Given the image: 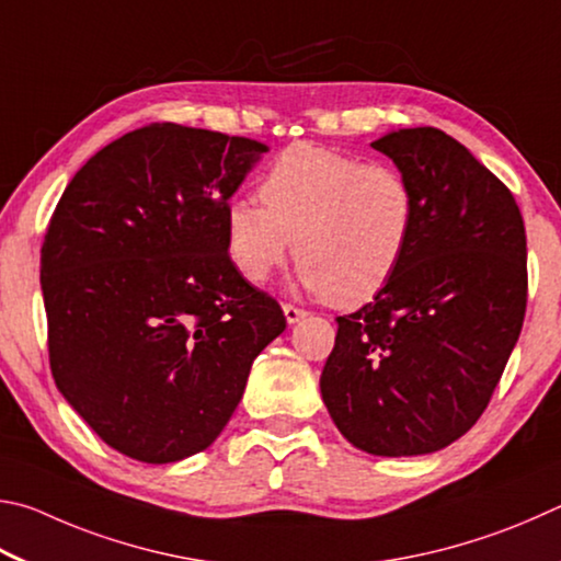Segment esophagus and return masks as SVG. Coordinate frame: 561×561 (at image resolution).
<instances>
[{
    "label": "esophagus",
    "instance_id": "1",
    "mask_svg": "<svg viewBox=\"0 0 561 561\" xmlns=\"http://www.w3.org/2000/svg\"><path fill=\"white\" fill-rule=\"evenodd\" d=\"M283 316H286L288 325H296V322H300L302 318H306V310H300L296 306H283Z\"/></svg>",
    "mask_w": 561,
    "mask_h": 561
}]
</instances>
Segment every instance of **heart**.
Masks as SVG:
<instances>
[{"label":"heart","mask_w":561,"mask_h":561,"mask_svg":"<svg viewBox=\"0 0 561 561\" xmlns=\"http://www.w3.org/2000/svg\"><path fill=\"white\" fill-rule=\"evenodd\" d=\"M261 204L233 199L224 236L245 280L265 283L296 251L298 286L340 308L369 302L404 265L419 202L404 172L298 142L271 162Z\"/></svg>","instance_id":"b5f03b06"}]
</instances>
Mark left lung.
<instances>
[{"label":"left lung","instance_id":"left-lung-1","mask_svg":"<svg viewBox=\"0 0 561 561\" xmlns=\"http://www.w3.org/2000/svg\"><path fill=\"white\" fill-rule=\"evenodd\" d=\"M371 147L414 186L416 233L394 280L337 318L320 391L355 448L424 456L476 424L513 355L525 224L507 186L444 130L401 127Z\"/></svg>","mask_w":561,"mask_h":561}]
</instances>
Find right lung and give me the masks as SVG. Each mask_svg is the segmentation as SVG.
Segmentation results:
<instances>
[{
    "mask_svg": "<svg viewBox=\"0 0 561 561\" xmlns=\"http://www.w3.org/2000/svg\"><path fill=\"white\" fill-rule=\"evenodd\" d=\"M265 152L152 123L93 154L58 199L42 245L51 375L117 454L162 466L209 448L253 359L286 330L224 236L226 206Z\"/></svg>",
    "mask_w": 561,
    "mask_h": 561,
    "instance_id": "1",
    "label": "right lung"
}]
</instances>
